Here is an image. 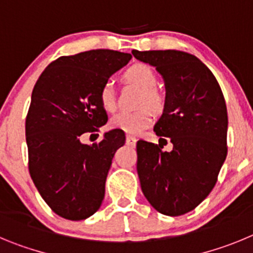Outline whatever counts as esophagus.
Masks as SVG:
<instances>
[{"label": "esophagus", "instance_id": "34e87169", "mask_svg": "<svg viewBox=\"0 0 253 253\" xmlns=\"http://www.w3.org/2000/svg\"><path fill=\"white\" fill-rule=\"evenodd\" d=\"M136 142H137V138L133 137V136L128 135L126 137V143H127V145H128V146H135Z\"/></svg>", "mask_w": 253, "mask_h": 253}]
</instances>
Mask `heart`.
Returning a JSON list of instances; mask_svg holds the SVG:
<instances>
[{
	"instance_id": "1",
	"label": "heart",
	"mask_w": 253,
	"mask_h": 253,
	"mask_svg": "<svg viewBox=\"0 0 253 253\" xmlns=\"http://www.w3.org/2000/svg\"><path fill=\"white\" fill-rule=\"evenodd\" d=\"M125 78L131 83L136 84L142 88L140 106H149L152 110L159 111L164 106V98L161 93L154 88L158 83V78L155 76L154 70L145 64H136L129 67L125 73ZM99 102L103 110L107 112H112L116 108L115 88L111 81H107L102 84L99 89ZM152 113L149 108H142L135 112H120L111 120V126L113 128L129 133V135H138L145 128L151 125Z\"/></svg>"
}]
</instances>
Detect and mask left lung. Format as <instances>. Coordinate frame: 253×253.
Returning <instances> with one entry per match:
<instances>
[{
	"label": "left lung",
	"mask_w": 253,
	"mask_h": 253,
	"mask_svg": "<svg viewBox=\"0 0 253 253\" xmlns=\"http://www.w3.org/2000/svg\"><path fill=\"white\" fill-rule=\"evenodd\" d=\"M132 55L156 68L166 87L164 113L154 127L159 145L140 140L136 146L141 189L161 214L183 215L208 197L226 160V101L213 73L192 54L132 50ZM168 139L170 153L162 151Z\"/></svg>",
	"instance_id": "left-lung-1"
}]
</instances>
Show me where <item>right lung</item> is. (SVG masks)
I'll list each match as a JSON object with an SVG mask.
<instances>
[{"label": "right lung", "instance_id": "add662e5", "mask_svg": "<svg viewBox=\"0 0 253 253\" xmlns=\"http://www.w3.org/2000/svg\"><path fill=\"white\" fill-rule=\"evenodd\" d=\"M131 58L107 49L60 56L34 87L25 125L29 171L45 203L65 219H85L101 207L112 159L126 138L112 129L85 145L81 136L107 124L99 89Z\"/></svg>", "mask_w": 253, "mask_h": 253}]
</instances>
